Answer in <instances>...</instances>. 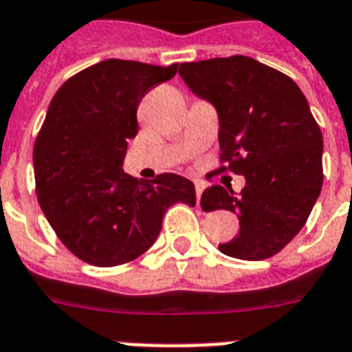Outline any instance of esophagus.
Segmentation results:
<instances>
[{"mask_svg": "<svg viewBox=\"0 0 352 352\" xmlns=\"http://www.w3.org/2000/svg\"><path fill=\"white\" fill-rule=\"evenodd\" d=\"M204 192V182L201 181H195V195H197V204L201 203V195Z\"/></svg>", "mask_w": 352, "mask_h": 352, "instance_id": "1", "label": "esophagus"}]
</instances>
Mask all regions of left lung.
<instances>
[{
    "instance_id": "1",
    "label": "left lung",
    "mask_w": 352,
    "mask_h": 352,
    "mask_svg": "<svg viewBox=\"0 0 352 352\" xmlns=\"http://www.w3.org/2000/svg\"><path fill=\"white\" fill-rule=\"evenodd\" d=\"M179 74L219 115L215 173L246 181L239 195L228 184L203 192L204 212L239 215V232L219 250L246 261L276 256L305 226L322 192L323 138L305 95L287 74L243 54L181 63Z\"/></svg>"
}]
</instances>
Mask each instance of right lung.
<instances>
[{
	"label": "right lung",
	"instance_id": "1",
	"mask_svg": "<svg viewBox=\"0 0 352 352\" xmlns=\"http://www.w3.org/2000/svg\"><path fill=\"white\" fill-rule=\"evenodd\" d=\"M177 63L109 58L56 91L34 142L36 195L58 239L95 267H117L153 245L171 204L195 206V186L175 173L138 182L122 170L137 109Z\"/></svg>",
	"mask_w": 352,
	"mask_h": 352
}]
</instances>
